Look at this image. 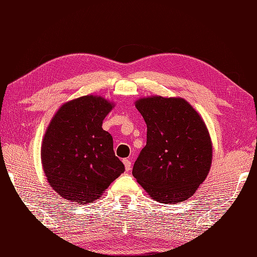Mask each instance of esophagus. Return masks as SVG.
I'll return each mask as SVG.
<instances>
[{
    "label": "esophagus",
    "mask_w": 257,
    "mask_h": 257,
    "mask_svg": "<svg viewBox=\"0 0 257 257\" xmlns=\"http://www.w3.org/2000/svg\"><path fill=\"white\" fill-rule=\"evenodd\" d=\"M122 162H123V165H124L125 171H129L130 169H132V161L128 160V159H123Z\"/></svg>",
    "instance_id": "obj_1"
}]
</instances>
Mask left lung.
Masks as SVG:
<instances>
[{"label": "left lung", "instance_id": "left-lung-1", "mask_svg": "<svg viewBox=\"0 0 257 257\" xmlns=\"http://www.w3.org/2000/svg\"><path fill=\"white\" fill-rule=\"evenodd\" d=\"M136 108L147 123V145L133 174L152 199L180 203L204 181L212 163L209 130L183 98H140Z\"/></svg>", "mask_w": 257, "mask_h": 257}]
</instances>
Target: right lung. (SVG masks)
I'll return each instance as SVG.
<instances>
[{
	"instance_id": "right-lung-1",
	"label": "right lung",
	"mask_w": 257,
	"mask_h": 257,
	"mask_svg": "<svg viewBox=\"0 0 257 257\" xmlns=\"http://www.w3.org/2000/svg\"><path fill=\"white\" fill-rule=\"evenodd\" d=\"M113 108L103 97L70 100L54 114L43 138V170L54 191L77 203H91L124 171L102 120Z\"/></svg>"
}]
</instances>
